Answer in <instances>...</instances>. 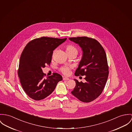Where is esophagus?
<instances>
[{
	"instance_id": "34e87169",
	"label": "esophagus",
	"mask_w": 132,
	"mask_h": 132,
	"mask_svg": "<svg viewBox=\"0 0 132 132\" xmlns=\"http://www.w3.org/2000/svg\"><path fill=\"white\" fill-rule=\"evenodd\" d=\"M63 79L64 80H69V78H68V77H63Z\"/></svg>"
}]
</instances>
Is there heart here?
<instances>
[{
    "mask_svg": "<svg viewBox=\"0 0 132 132\" xmlns=\"http://www.w3.org/2000/svg\"><path fill=\"white\" fill-rule=\"evenodd\" d=\"M65 50L66 52L68 55H76L78 54V49L72 44H68L65 46ZM71 67L69 66H64L60 68L59 70L61 72L63 73L65 75H68L71 71Z\"/></svg>",
    "mask_w": 132,
    "mask_h": 132,
    "instance_id": "b5f03b06",
    "label": "heart"
}]
</instances>
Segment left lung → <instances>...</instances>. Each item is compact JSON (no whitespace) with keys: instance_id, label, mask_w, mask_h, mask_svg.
<instances>
[{"instance_id":"8db88e82","label":"left lung","mask_w":132,"mask_h":132,"mask_svg":"<svg viewBox=\"0 0 132 132\" xmlns=\"http://www.w3.org/2000/svg\"><path fill=\"white\" fill-rule=\"evenodd\" d=\"M69 39L78 44L82 50V57L75 75H85L86 80L84 83L74 79L76 86L71 93L81 102H92L101 94L108 78L109 68L106 53L94 38L82 36Z\"/></svg>"}]
</instances>
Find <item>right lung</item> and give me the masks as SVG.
Returning a JSON list of instances; mask_svg holds the SVG:
<instances>
[{
	"label": "right lung",
	"instance_id": "right-lung-1",
	"mask_svg": "<svg viewBox=\"0 0 132 132\" xmlns=\"http://www.w3.org/2000/svg\"><path fill=\"white\" fill-rule=\"evenodd\" d=\"M66 39L44 36L32 40L23 50L18 74L24 90L31 99H44L52 93L58 82L62 80V76L57 73L45 78L42 68L50 65L53 51Z\"/></svg>",
	"mask_w": 132,
	"mask_h": 132
}]
</instances>
